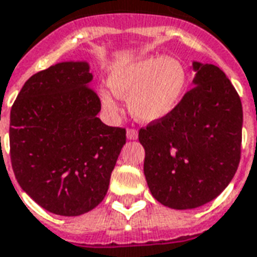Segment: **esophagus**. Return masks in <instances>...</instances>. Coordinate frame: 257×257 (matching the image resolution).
Masks as SVG:
<instances>
[{
    "instance_id": "esophagus-1",
    "label": "esophagus",
    "mask_w": 257,
    "mask_h": 257,
    "mask_svg": "<svg viewBox=\"0 0 257 257\" xmlns=\"http://www.w3.org/2000/svg\"><path fill=\"white\" fill-rule=\"evenodd\" d=\"M126 137H128L129 140H136L137 137H139V132L133 128L126 129Z\"/></svg>"
}]
</instances>
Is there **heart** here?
Segmentation results:
<instances>
[{
	"label": "heart",
	"mask_w": 257,
	"mask_h": 257,
	"mask_svg": "<svg viewBox=\"0 0 257 257\" xmlns=\"http://www.w3.org/2000/svg\"><path fill=\"white\" fill-rule=\"evenodd\" d=\"M187 71L172 56H139L110 68L107 87L98 90L103 110L118 114V98H128L131 114L142 122L167 117L181 102L187 87Z\"/></svg>",
	"instance_id": "heart-1"
}]
</instances>
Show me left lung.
<instances>
[{"label":"left lung","instance_id":"1","mask_svg":"<svg viewBox=\"0 0 257 257\" xmlns=\"http://www.w3.org/2000/svg\"><path fill=\"white\" fill-rule=\"evenodd\" d=\"M194 87L171 114L139 131L144 175L156 201L176 210L218 197L237 171L242 106L225 72L193 62Z\"/></svg>","mask_w":257,"mask_h":257}]
</instances>
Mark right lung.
Listing matches in <instances>:
<instances>
[{
	"label": "right lung",
	"instance_id": "obj_1",
	"mask_svg": "<svg viewBox=\"0 0 257 257\" xmlns=\"http://www.w3.org/2000/svg\"><path fill=\"white\" fill-rule=\"evenodd\" d=\"M87 62H62L25 82L11 110L12 168L21 189L54 214L75 217L102 202L124 128L97 114Z\"/></svg>",
	"mask_w": 257,
	"mask_h": 257
}]
</instances>
